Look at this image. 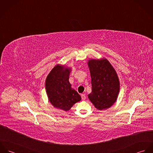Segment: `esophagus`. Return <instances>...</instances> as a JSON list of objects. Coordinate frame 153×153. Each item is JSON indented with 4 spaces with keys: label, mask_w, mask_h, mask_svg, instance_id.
I'll return each mask as SVG.
<instances>
[{
    "label": "esophagus",
    "mask_w": 153,
    "mask_h": 153,
    "mask_svg": "<svg viewBox=\"0 0 153 153\" xmlns=\"http://www.w3.org/2000/svg\"><path fill=\"white\" fill-rule=\"evenodd\" d=\"M81 98L82 100H85L86 99V96L85 95V94H81Z\"/></svg>",
    "instance_id": "obj_1"
}]
</instances>
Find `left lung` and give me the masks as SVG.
<instances>
[{
  "mask_svg": "<svg viewBox=\"0 0 153 153\" xmlns=\"http://www.w3.org/2000/svg\"><path fill=\"white\" fill-rule=\"evenodd\" d=\"M88 65L92 84L88 98L97 109H107L115 103L118 96L120 81L117 74L105 58L89 59Z\"/></svg>",
  "mask_w": 153,
  "mask_h": 153,
  "instance_id": "8db88e82",
  "label": "left lung"
}]
</instances>
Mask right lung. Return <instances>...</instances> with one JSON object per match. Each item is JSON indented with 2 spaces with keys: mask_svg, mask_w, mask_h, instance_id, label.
<instances>
[{
  "mask_svg": "<svg viewBox=\"0 0 153 153\" xmlns=\"http://www.w3.org/2000/svg\"><path fill=\"white\" fill-rule=\"evenodd\" d=\"M71 69L65 66H55L45 81L48 97L52 105L67 111L81 100L80 95L71 87L69 81Z\"/></svg>",
  "mask_w": 153,
  "mask_h": 153,
  "instance_id": "right-lung-1",
  "label": "right lung"
}]
</instances>
